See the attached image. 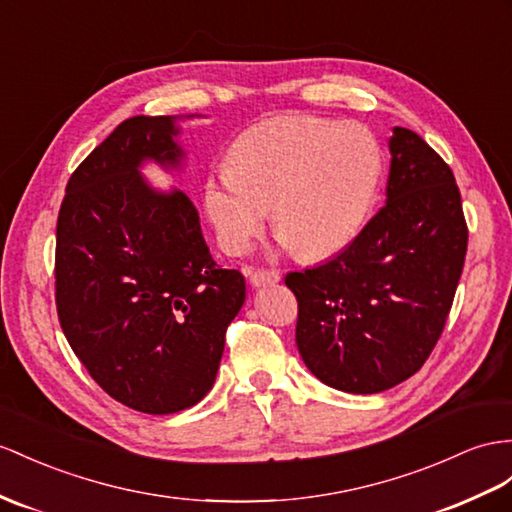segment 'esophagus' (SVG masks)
I'll return each instance as SVG.
<instances>
[{
  "label": "esophagus",
  "instance_id": "1",
  "mask_svg": "<svg viewBox=\"0 0 512 512\" xmlns=\"http://www.w3.org/2000/svg\"><path fill=\"white\" fill-rule=\"evenodd\" d=\"M281 281V274L279 270H266V268H259L255 272H251V283L261 287V285H272V283H279Z\"/></svg>",
  "mask_w": 512,
  "mask_h": 512
}]
</instances>
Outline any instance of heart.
<instances>
[{"instance_id":"heart-1","label":"heart","mask_w":512,"mask_h":512,"mask_svg":"<svg viewBox=\"0 0 512 512\" xmlns=\"http://www.w3.org/2000/svg\"><path fill=\"white\" fill-rule=\"evenodd\" d=\"M383 151L368 127L318 116H272L231 144L227 170L205 181V209L227 253H244L268 207L283 240L320 259L368 222Z\"/></svg>"}]
</instances>
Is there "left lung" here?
<instances>
[{
	"label": "left lung",
	"mask_w": 512,
	"mask_h": 512,
	"mask_svg": "<svg viewBox=\"0 0 512 512\" xmlns=\"http://www.w3.org/2000/svg\"><path fill=\"white\" fill-rule=\"evenodd\" d=\"M387 203L342 253L285 274L298 300L296 346L322 383L378 393L411 378L437 346L467 253L452 168L393 129Z\"/></svg>",
	"instance_id": "1"
}]
</instances>
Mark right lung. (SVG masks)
<instances>
[{
	"label": "right lung",
	"mask_w": 512,
	"mask_h": 512,
	"mask_svg": "<svg viewBox=\"0 0 512 512\" xmlns=\"http://www.w3.org/2000/svg\"><path fill=\"white\" fill-rule=\"evenodd\" d=\"M166 116H131L73 170L56 227V309L93 381L129 409L168 415L212 389L246 298L183 192L157 194L142 160L177 164Z\"/></svg>",
	"instance_id": "add662e5"
}]
</instances>
